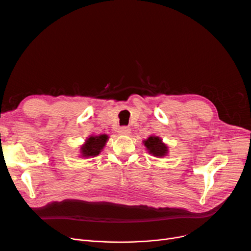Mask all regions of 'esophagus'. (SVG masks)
Segmentation results:
<instances>
[{
  "label": "esophagus",
  "instance_id": "34e87169",
  "mask_svg": "<svg viewBox=\"0 0 251 251\" xmlns=\"http://www.w3.org/2000/svg\"><path fill=\"white\" fill-rule=\"evenodd\" d=\"M130 128L129 127H126V126H123L121 127L120 129H119V134L120 135H129L130 134Z\"/></svg>",
  "mask_w": 251,
  "mask_h": 251
}]
</instances>
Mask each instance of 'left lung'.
I'll list each match as a JSON object with an SVG mask.
<instances>
[{
	"label": "left lung",
	"mask_w": 251,
	"mask_h": 251,
	"mask_svg": "<svg viewBox=\"0 0 251 251\" xmlns=\"http://www.w3.org/2000/svg\"><path fill=\"white\" fill-rule=\"evenodd\" d=\"M143 144L148 152L155 157H164L169 153L168 146L163 142V139L159 136L151 135L148 139L143 140Z\"/></svg>",
	"instance_id": "obj_1"
}]
</instances>
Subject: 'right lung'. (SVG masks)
<instances>
[{
    "label": "right lung",
    "instance_id": "1",
    "mask_svg": "<svg viewBox=\"0 0 251 251\" xmlns=\"http://www.w3.org/2000/svg\"><path fill=\"white\" fill-rule=\"evenodd\" d=\"M109 140V136L107 134L100 135H90L86 138L85 142L80 147V157H94L100 153L103 150L105 143Z\"/></svg>",
    "mask_w": 251,
    "mask_h": 251
}]
</instances>
